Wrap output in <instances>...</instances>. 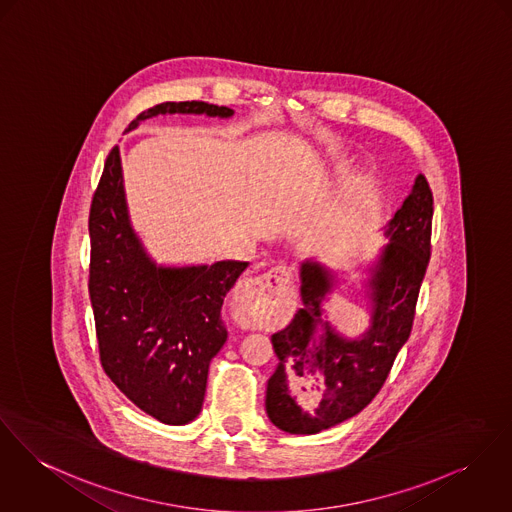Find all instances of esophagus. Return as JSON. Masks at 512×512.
I'll return each instance as SVG.
<instances>
[{
    "mask_svg": "<svg viewBox=\"0 0 512 512\" xmlns=\"http://www.w3.org/2000/svg\"><path fill=\"white\" fill-rule=\"evenodd\" d=\"M292 292L290 273L286 267L276 265L271 271L263 275L247 278L239 290L236 300L247 310L251 308H269L273 302L282 296H288Z\"/></svg>",
    "mask_w": 512,
    "mask_h": 512,
    "instance_id": "1",
    "label": "esophagus"
}]
</instances>
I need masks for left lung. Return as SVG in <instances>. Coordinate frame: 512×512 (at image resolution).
I'll use <instances>...</instances> for the list:
<instances>
[{
  "label": "left lung",
  "instance_id": "8db88e82",
  "mask_svg": "<svg viewBox=\"0 0 512 512\" xmlns=\"http://www.w3.org/2000/svg\"><path fill=\"white\" fill-rule=\"evenodd\" d=\"M433 191L419 175L388 226L392 243L372 276V327L360 341L339 337L325 321L331 278L317 263L302 265L304 306L273 335L278 366L267 386V415L278 429L315 434L360 413L382 390L407 343L419 290L431 261Z\"/></svg>",
  "mask_w": 512,
  "mask_h": 512
}]
</instances>
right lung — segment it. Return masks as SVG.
Masks as SVG:
<instances>
[{
    "label": "right lung",
    "instance_id": "add662e5",
    "mask_svg": "<svg viewBox=\"0 0 512 512\" xmlns=\"http://www.w3.org/2000/svg\"><path fill=\"white\" fill-rule=\"evenodd\" d=\"M204 113L230 117L228 107L204 101L159 103L140 113ZM89 298L105 374L134 405L165 425H185L200 413L208 364L228 331L222 304L247 263L159 269L134 236L115 146L89 208Z\"/></svg>",
    "mask_w": 512,
    "mask_h": 512
}]
</instances>
